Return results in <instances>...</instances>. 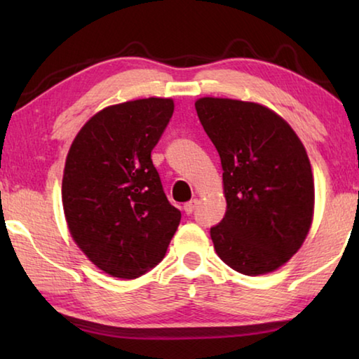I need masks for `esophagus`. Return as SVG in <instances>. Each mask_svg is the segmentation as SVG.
<instances>
[{
    "label": "esophagus",
    "mask_w": 359,
    "mask_h": 359,
    "mask_svg": "<svg viewBox=\"0 0 359 359\" xmlns=\"http://www.w3.org/2000/svg\"><path fill=\"white\" fill-rule=\"evenodd\" d=\"M196 205H198V199H191L190 203H187V204L184 205L185 214H187V215H191L193 212H194V209H196Z\"/></svg>",
    "instance_id": "obj_1"
}]
</instances>
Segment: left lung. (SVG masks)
Listing matches in <instances>:
<instances>
[{
    "mask_svg": "<svg viewBox=\"0 0 359 359\" xmlns=\"http://www.w3.org/2000/svg\"><path fill=\"white\" fill-rule=\"evenodd\" d=\"M199 121L220 155L226 212L210 228L234 271H276L299 250L313 217L311 161L291 126L255 102L201 98Z\"/></svg>",
    "mask_w": 359,
    "mask_h": 359,
    "instance_id": "8db88e82",
    "label": "left lung"
}]
</instances>
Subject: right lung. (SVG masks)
Segmentation results:
<instances>
[{"label": "right lung", "instance_id": "obj_1", "mask_svg": "<svg viewBox=\"0 0 359 359\" xmlns=\"http://www.w3.org/2000/svg\"><path fill=\"white\" fill-rule=\"evenodd\" d=\"M172 112L166 98L102 109L66 158L62 198L71 236L114 277L136 278L155 267L180 223L150 156Z\"/></svg>", "mask_w": 359, "mask_h": 359}]
</instances>
